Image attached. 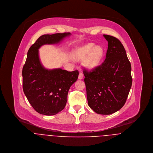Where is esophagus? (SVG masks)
<instances>
[{
  "mask_svg": "<svg viewBox=\"0 0 153 153\" xmlns=\"http://www.w3.org/2000/svg\"><path fill=\"white\" fill-rule=\"evenodd\" d=\"M83 78H84L83 74L82 72H80L79 74V76H78V79H83Z\"/></svg>",
  "mask_w": 153,
  "mask_h": 153,
  "instance_id": "obj_1",
  "label": "esophagus"
}]
</instances>
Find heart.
<instances>
[{"mask_svg":"<svg viewBox=\"0 0 153 153\" xmlns=\"http://www.w3.org/2000/svg\"><path fill=\"white\" fill-rule=\"evenodd\" d=\"M103 54L104 50L102 47L88 43L74 50L72 56L76 61L83 60L87 57L84 65L88 69H93L99 65Z\"/></svg>","mask_w":153,"mask_h":153,"instance_id":"b5f03b06","label":"heart"}]
</instances>
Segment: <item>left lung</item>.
Returning a JSON list of instances; mask_svg holds the SVG:
<instances>
[{
  "label": "left lung",
  "instance_id": "obj_1",
  "mask_svg": "<svg viewBox=\"0 0 153 153\" xmlns=\"http://www.w3.org/2000/svg\"><path fill=\"white\" fill-rule=\"evenodd\" d=\"M103 36L108 42L105 61L83 73L88 106L97 114L109 115L126 102L132 84L131 68L121 42L110 35Z\"/></svg>",
  "mask_w": 153,
  "mask_h": 153
}]
</instances>
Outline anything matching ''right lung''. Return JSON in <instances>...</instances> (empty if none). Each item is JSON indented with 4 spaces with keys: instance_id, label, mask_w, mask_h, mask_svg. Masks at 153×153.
<instances>
[{
    "instance_id": "add662e5",
    "label": "right lung",
    "mask_w": 153,
    "mask_h": 153,
    "mask_svg": "<svg viewBox=\"0 0 153 153\" xmlns=\"http://www.w3.org/2000/svg\"><path fill=\"white\" fill-rule=\"evenodd\" d=\"M71 35L63 33L42 35L27 52L22 71L23 88L30 105L41 114L53 115L65 108L69 90L76 81L79 72L61 68L46 69L40 61L39 49L44 45L59 44Z\"/></svg>"
}]
</instances>
